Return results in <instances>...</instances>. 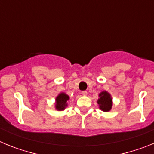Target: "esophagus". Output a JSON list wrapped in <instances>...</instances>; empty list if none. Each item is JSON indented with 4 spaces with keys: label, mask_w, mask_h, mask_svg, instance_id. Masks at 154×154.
Listing matches in <instances>:
<instances>
[{
    "label": "esophagus",
    "mask_w": 154,
    "mask_h": 154,
    "mask_svg": "<svg viewBox=\"0 0 154 154\" xmlns=\"http://www.w3.org/2000/svg\"><path fill=\"white\" fill-rule=\"evenodd\" d=\"M87 94H88V92H87L86 91H82V96H87Z\"/></svg>",
    "instance_id": "1"
}]
</instances>
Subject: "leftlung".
Returning a JSON list of instances; mask_svg holds the SVG:
<instances>
[{
    "mask_svg": "<svg viewBox=\"0 0 154 154\" xmlns=\"http://www.w3.org/2000/svg\"><path fill=\"white\" fill-rule=\"evenodd\" d=\"M99 99H98V104L99 109L103 112H109L111 110L112 106V99L111 95L106 91H103L99 95Z\"/></svg>",
    "mask_w": 154,
    "mask_h": 154,
    "instance_id": "8db88e82",
    "label": "left lung"
}]
</instances>
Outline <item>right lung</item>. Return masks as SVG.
<instances>
[{
  "instance_id": "add662e5",
  "label": "right lung",
  "mask_w": 154,
  "mask_h": 154,
  "mask_svg": "<svg viewBox=\"0 0 154 154\" xmlns=\"http://www.w3.org/2000/svg\"><path fill=\"white\" fill-rule=\"evenodd\" d=\"M69 99V96L65 92H61L58 94L55 99V109L58 111H62L68 106L67 101Z\"/></svg>"
}]
</instances>
